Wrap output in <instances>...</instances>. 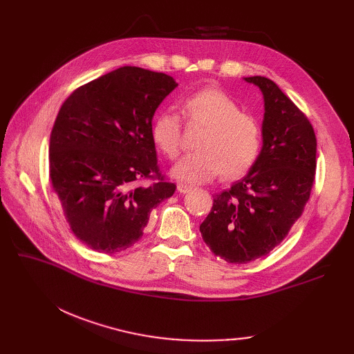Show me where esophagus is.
<instances>
[{
    "instance_id": "1",
    "label": "esophagus",
    "mask_w": 354,
    "mask_h": 354,
    "mask_svg": "<svg viewBox=\"0 0 354 354\" xmlns=\"http://www.w3.org/2000/svg\"><path fill=\"white\" fill-rule=\"evenodd\" d=\"M192 189V187H189V185H185V183H179L178 185V192L179 194H187Z\"/></svg>"
}]
</instances>
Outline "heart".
Wrapping results in <instances>:
<instances>
[{
  "label": "heart",
  "instance_id": "b5f03b06",
  "mask_svg": "<svg viewBox=\"0 0 354 354\" xmlns=\"http://www.w3.org/2000/svg\"><path fill=\"white\" fill-rule=\"evenodd\" d=\"M183 113L191 124L205 127L198 151L176 162L171 175L185 183H205L222 174L225 179L244 176L255 165L263 146L261 126L225 91L205 87L183 100ZM151 136L158 149L169 158L180 151V119L163 110L152 122Z\"/></svg>",
  "mask_w": 354,
  "mask_h": 354
}]
</instances>
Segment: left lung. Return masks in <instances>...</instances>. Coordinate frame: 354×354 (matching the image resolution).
Segmentation results:
<instances>
[{"instance_id":"1","label":"left lung","mask_w":354,"mask_h":354,"mask_svg":"<svg viewBox=\"0 0 354 354\" xmlns=\"http://www.w3.org/2000/svg\"><path fill=\"white\" fill-rule=\"evenodd\" d=\"M263 93V146L255 165L228 191L214 196L199 231L227 263L247 264L267 255L304 211L315 174L313 126L272 80L244 77Z\"/></svg>"}]
</instances>
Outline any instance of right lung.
Here are the masks:
<instances>
[{
  "label": "right lung",
  "mask_w": 354,
  "mask_h": 354,
  "mask_svg": "<svg viewBox=\"0 0 354 354\" xmlns=\"http://www.w3.org/2000/svg\"><path fill=\"white\" fill-rule=\"evenodd\" d=\"M174 77L123 66L93 80L63 103L50 136V179L73 234L88 248L115 254L142 238L152 209L176 185L158 173L151 126Z\"/></svg>",
  "instance_id": "obj_1"
}]
</instances>
